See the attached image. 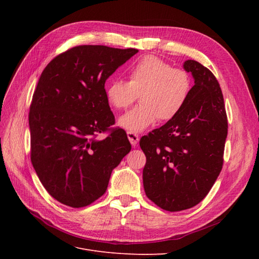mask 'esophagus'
Listing matches in <instances>:
<instances>
[{"label": "esophagus", "mask_w": 259, "mask_h": 259, "mask_svg": "<svg viewBox=\"0 0 259 259\" xmlns=\"http://www.w3.org/2000/svg\"><path fill=\"white\" fill-rule=\"evenodd\" d=\"M127 137H128V140L132 144V146L137 145L138 140H139V136L137 134H135V133H132V132H127Z\"/></svg>", "instance_id": "34e87169"}]
</instances>
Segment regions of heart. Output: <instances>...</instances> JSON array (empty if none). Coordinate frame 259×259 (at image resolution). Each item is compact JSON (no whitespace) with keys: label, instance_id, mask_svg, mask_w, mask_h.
<instances>
[{"label":"heart","instance_id":"heart-1","mask_svg":"<svg viewBox=\"0 0 259 259\" xmlns=\"http://www.w3.org/2000/svg\"><path fill=\"white\" fill-rule=\"evenodd\" d=\"M130 81L114 79L106 86V98L115 109L130 107L140 97V105L123 114L119 124L137 133L151 126L158 119L167 122L186 106L192 92L190 73L173 68L155 56H145L128 71Z\"/></svg>","mask_w":259,"mask_h":259}]
</instances>
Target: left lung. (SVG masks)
<instances>
[{
	"label": "left lung",
	"mask_w": 259,
	"mask_h": 259,
	"mask_svg": "<svg viewBox=\"0 0 259 259\" xmlns=\"http://www.w3.org/2000/svg\"><path fill=\"white\" fill-rule=\"evenodd\" d=\"M194 85L180 113L142 137L147 162L143 171L147 197L168 211L193 207L215 184L224 163L228 122L215 75L195 60H186Z\"/></svg>",
	"instance_id": "1"
}]
</instances>
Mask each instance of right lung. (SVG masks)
Listing matches in <instances>:
<instances>
[{
    "mask_svg": "<svg viewBox=\"0 0 259 259\" xmlns=\"http://www.w3.org/2000/svg\"><path fill=\"white\" fill-rule=\"evenodd\" d=\"M138 53L104 45L75 46L45 67L29 112L31 162L54 199L84 207L103 195L112 169L132 149L113 128L105 83ZM109 131L103 141L97 137Z\"/></svg>",
    "mask_w": 259,
    "mask_h": 259,
    "instance_id": "right-lung-1",
    "label": "right lung"
}]
</instances>
